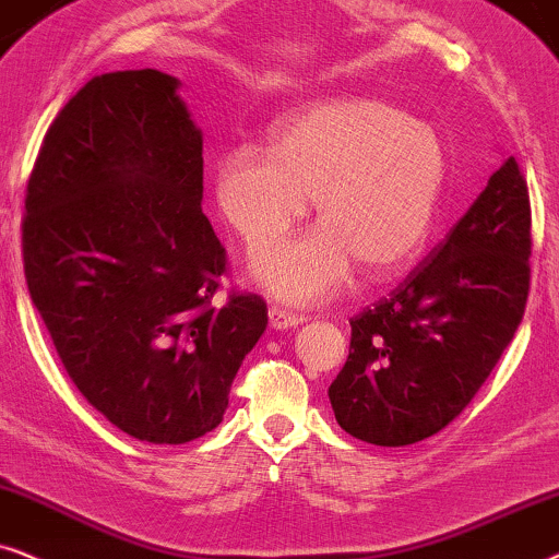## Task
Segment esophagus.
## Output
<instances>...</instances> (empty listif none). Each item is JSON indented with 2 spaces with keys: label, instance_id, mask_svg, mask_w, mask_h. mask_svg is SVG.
<instances>
[{
  "label": "esophagus",
  "instance_id": "esophagus-1",
  "mask_svg": "<svg viewBox=\"0 0 559 559\" xmlns=\"http://www.w3.org/2000/svg\"><path fill=\"white\" fill-rule=\"evenodd\" d=\"M267 322H271L273 330H294V326L304 324L307 319L299 317V314H292V311H286L281 307H271V309H267Z\"/></svg>",
  "mask_w": 559,
  "mask_h": 559
}]
</instances>
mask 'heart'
I'll return each mask as SVG.
<instances>
[{"label":"heart","instance_id":"1","mask_svg":"<svg viewBox=\"0 0 559 559\" xmlns=\"http://www.w3.org/2000/svg\"><path fill=\"white\" fill-rule=\"evenodd\" d=\"M440 132L389 102L347 96L288 115L267 151L235 145L214 168V202L245 245L274 239L316 197L323 225L252 250L250 281L275 299L317 304L355 263L373 278L404 267L427 240L444 183Z\"/></svg>","mask_w":559,"mask_h":559}]
</instances>
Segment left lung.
<instances>
[{"label":"left lung","instance_id":"8db88e82","mask_svg":"<svg viewBox=\"0 0 559 559\" xmlns=\"http://www.w3.org/2000/svg\"><path fill=\"white\" fill-rule=\"evenodd\" d=\"M530 229L526 181L506 158L431 258L349 322L347 362L330 385L347 435L404 448L471 404L522 324Z\"/></svg>","mask_w":559,"mask_h":559}]
</instances>
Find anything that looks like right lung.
<instances>
[{
	"mask_svg": "<svg viewBox=\"0 0 559 559\" xmlns=\"http://www.w3.org/2000/svg\"><path fill=\"white\" fill-rule=\"evenodd\" d=\"M155 69L102 73L50 124L22 252L37 314L96 412L140 442L219 427L267 326L260 296L214 307L225 273L204 199V135Z\"/></svg>",
	"mask_w": 559,
	"mask_h": 559,
	"instance_id": "obj_1",
	"label": "right lung"
}]
</instances>
